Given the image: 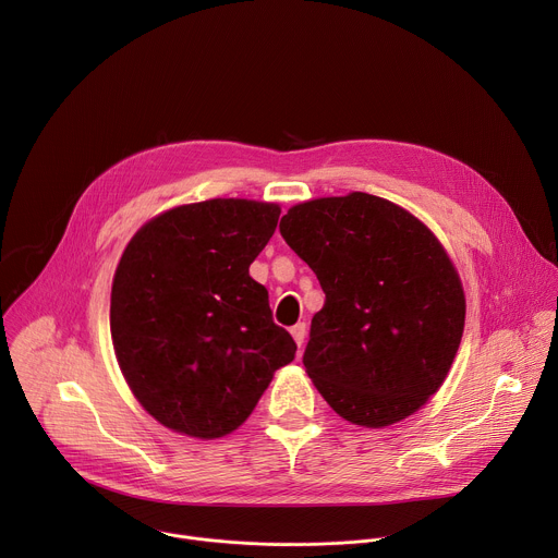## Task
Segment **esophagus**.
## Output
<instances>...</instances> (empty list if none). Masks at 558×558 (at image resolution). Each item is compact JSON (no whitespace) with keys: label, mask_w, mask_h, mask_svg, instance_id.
Instances as JSON below:
<instances>
[{"label":"esophagus","mask_w":558,"mask_h":558,"mask_svg":"<svg viewBox=\"0 0 558 558\" xmlns=\"http://www.w3.org/2000/svg\"><path fill=\"white\" fill-rule=\"evenodd\" d=\"M291 336H293L295 344L302 347V344H304V338H306V325H304V323H298L295 327H291Z\"/></svg>","instance_id":"esophagus-1"}]
</instances>
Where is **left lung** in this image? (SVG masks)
Wrapping results in <instances>:
<instances>
[{"label": "left lung", "mask_w": 558, "mask_h": 558, "mask_svg": "<svg viewBox=\"0 0 558 558\" xmlns=\"http://www.w3.org/2000/svg\"><path fill=\"white\" fill-rule=\"evenodd\" d=\"M280 233L327 295L302 357L327 404L366 428L420 411L444 384L465 320L461 280L433 231L353 192L291 207Z\"/></svg>", "instance_id": "left-lung-1"}]
</instances>
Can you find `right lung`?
I'll return each mask as SVG.
<instances>
[{
  "label": "right lung",
  "mask_w": 558,
  "mask_h": 558,
  "mask_svg": "<svg viewBox=\"0 0 558 558\" xmlns=\"http://www.w3.org/2000/svg\"><path fill=\"white\" fill-rule=\"evenodd\" d=\"M278 216L274 203L203 201L151 218L125 247L112 344L134 397L163 426L198 439L235 430L295 357L250 276Z\"/></svg>",
  "instance_id": "right-lung-1"
}]
</instances>
